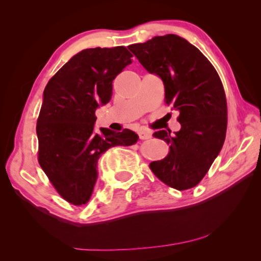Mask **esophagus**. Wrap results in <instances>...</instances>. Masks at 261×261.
<instances>
[{
    "instance_id": "1",
    "label": "esophagus",
    "mask_w": 261,
    "mask_h": 261,
    "mask_svg": "<svg viewBox=\"0 0 261 261\" xmlns=\"http://www.w3.org/2000/svg\"><path fill=\"white\" fill-rule=\"evenodd\" d=\"M138 137H139V139H149L152 137V134L151 132H148V131H139L138 132Z\"/></svg>"
}]
</instances>
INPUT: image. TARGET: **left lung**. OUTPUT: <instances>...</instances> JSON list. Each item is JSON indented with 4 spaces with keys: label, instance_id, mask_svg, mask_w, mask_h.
<instances>
[{
    "label": "left lung",
    "instance_id": "left-lung-1",
    "mask_svg": "<svg viewBox=\"0 0 261 261\" xmlns=\"http://www.w3.org/2000/svg\"><path fill=\"white\" fill-rule=\"evenodd\" d=\"M127 48L148 72L162 79L166 105L179 112V131L153 134L169 145V152L149 168L168 187L179 191L196 187L226 139L228 110L222 82L207 57L178 35L154 37Z\"/></svg>",
    "mask_w": 261,
    "mask_h": 261
}]
</instances>
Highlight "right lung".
<instances>
[{
	"mask_svg": "<svg viewBox=\"0 0 261 261\" xmlns=\"http://www.w3.org/2000/svg\"><path fill=\"white\" fill-rule=\"evenodd\" d=\"M131 57L123 46L84 49L49 79L43 91L37 121L38 161L57 193L74 206L90 200L101 154L138 139L129 129L94 130L95 109L112 99L113 81L132 63Z\"/></svg>",
	"mask_w": 261,
	"mask_h": 261,
	"instance_id": "1",
	"label": "right lung"
}]
</instances>
